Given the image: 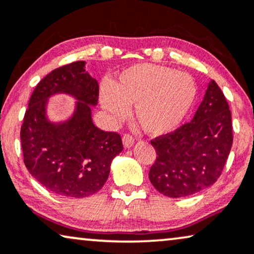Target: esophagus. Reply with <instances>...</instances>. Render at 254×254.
I'll return each mask as SVG.
<instances>
[{"label": "esophagus", "instance_id": "34e87169", "mask_svg": "<svg viewBox=\"0 0 254 254\" xmlns=\"http://www.w3.org/2000/svg\"><path fill=\"white\" fill-rule=\"evenodd\" d=\"M123 144L126 146V148L131 147L132 145L134 144V138L133 135L130 134V133H126L123 135Z\"/></svg>", "mask_w": 254, "mask_h": 254}]
</instances>
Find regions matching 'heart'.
Here are the masks:
<instances>
[{"label": "heart", "instance_id": "heart-1", "mask_svg": "<svg viewBox=\"0 0 254 254\" xmlns=\"http://www.w3.org/2000/svg\"><path fill=\"white\" fill-rule=\"evenodd\" d=\"M197 85L189 73L155 64H137L101 90L102 106L117 121L126 119L128 105L142 130L167 134L181 126L193 106Z\"/></svg>", "mask_w": 254, "mask_h": 254}]
</instances>
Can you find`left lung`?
I'll return each mask as SVG.
<instances>
[{
    "instance_id": "8db88e82",
    "label": "left lung",
    "mask_w": 254,
    "mask_h": 254,
    "mask_svg": "<svg viewBox=\"0 0 254 254\" xmlns=\"http://www.w3.org/2000/svg\"><path fill=\"white\" fill-rule=\"evenodd\" d=\"M233 140L229 105L212 80L190 123L151 140L156 159L149 169V181L170 198L197 193L221 176Z\"/></svg>"
}]
</instances>
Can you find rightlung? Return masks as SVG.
Listing matches in <instances>:
<instances>
[{
  "mask_svg": "<svg viewBox=\"0 0 254 254\" xmlns=\"http://www.w3.org/2000/svg\"><path fill=\"white\" fill-rule=\"evenodd\" d=\"M63 91L80 100L71 120L49 124L45 102ZM99 100V84L85 71L84 61L53 70L32 93L20 127L24 163L47 190L59 195L84 198L101 190L109 176L110 163L123 149L117 132L94 126L91 106Z\"/></svg>",
  "mask_w": 254,
  "mask_h": 254,
  "instance_id": "right-lung-1",
  "label": "right lung"
}]
</instances>
